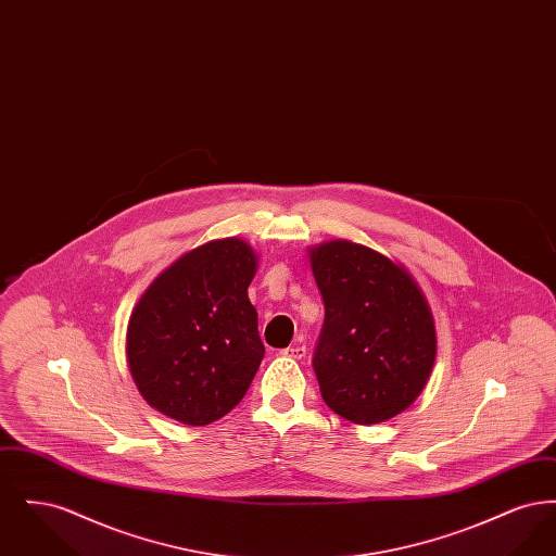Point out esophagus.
I'll list each match as a JSON object with an SVG mask.
<instances>
[{
    "instance_id": "esophagus-1",
    "label": "esophagus",
    "mask_w": 556,
    "mask_h": 556,
    "mask_svg": "<svg viewBox=\"0 0 556 556\" xmlns=\"http://www.w3.org/2000/svg\"><path fill=\"white\" fill-rule=\"evenodd\" d=\"M281 354H283V356H290V358H295V361H300V358H304V356H306V345H290V348L281 350Z\"/></svg>"
}]
</instances>
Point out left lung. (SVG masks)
<instances>
[{"label":"left lung","mask_w":556,"mask_h":556,"mask_svg":"<svg viewBox=\"0 0 556 556\" xmlns=\"http://www.w3.org/2000/svg\"><path fill=\"white\" fill-rule=\"evenodd\" d=\"M325 304L313 354L325 404L358 425L406 410L435 361V327L415 279L383 254L352 241L311 252Z\"/></svg>","instance_id":"obj_1"}]
</instances>
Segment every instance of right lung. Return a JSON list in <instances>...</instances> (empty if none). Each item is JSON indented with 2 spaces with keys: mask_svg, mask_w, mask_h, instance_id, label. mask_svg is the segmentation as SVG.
Segmentation results:
<instances>
[{
  "mask_svg": "<svg viewBox=\"0 0 556 556\" xmlns=\"http://www.w3.org/2000/svg\"><path fill=\"white\" fill-rule=\"evenodd\" d=\"M256 254L243 239L208 241L141 295L127 358L141 396L184 425H208L245 396L265 345L248 286Z\"/></svg>",
  "mask_w": 556,
  "mask_h": 556,
  "instance_id": "right-lung-1",
  "label": "right lung"
}]
</instances>
